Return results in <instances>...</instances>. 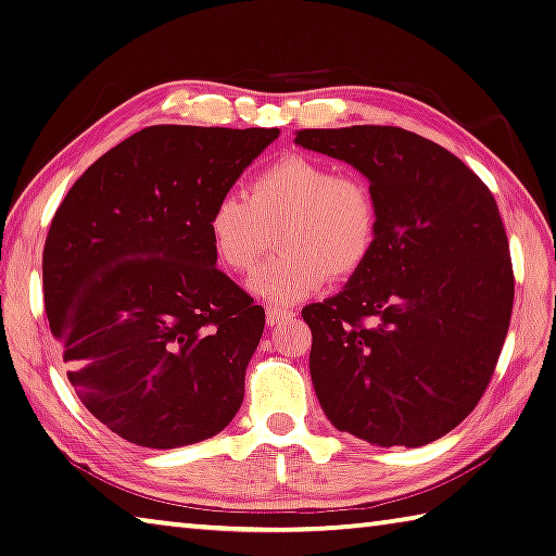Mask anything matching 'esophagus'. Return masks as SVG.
I'll return each mask as SVG.
<instances>
[{"label":"esophagus","mask_w":556,"mask_h":556,"mask_svg":"<svg viewBox=\"0 0 556 556\" xmlns=\"http://www.w3.org/2000/svg\"><path fill=\"white\" fill-rule=\"evenodd\" d=\"M292 312L290 309H280V307H266V319L270 326L282 324V321H290Z\"/></svg>","instance_id":"34e87169"}]
</instances>
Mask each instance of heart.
<instances>
[{
	"label": "heart",
	"mask_w": 556,
	"mask_h": 556,
	"mask_svg": "<svg viewBox=\"0 0 556 556\" xmlns=\"http://www.w3.org/2000/svg\"><path fill=\"white\" fill-rule=\"evenodd\" d=\"M213 254L230 274H252L278 232L280 254L256 270L252 292L292 304L324 282L359 274L377 247L379 208L369 182L319 157L282 155L249 179L244 199L223 194L206 220Z\"/></svg>",
	"instance_id": "1"
}]
</instances>
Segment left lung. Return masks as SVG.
Instances as JSON below:
<instances>
[{
  "mask_svg": "<svg viewBox=\"0 0 556 556\" xmlns=\"http://www.w3.org/2000/svg\"><path fill=\"white\" fill-rule=\"evenodd\" d=\"M294 143L359 169L379 208L365 268L302 309L316 399L341 432L425 446L475 410L506 341L514 268L496 201L460 157L399 127L302 129Z\"/></svg>",
  "mask_w": 556,
  "mask_h": 556,
  "instance_id": "obj_1",
  "label": "left lung"
}]
</instances>
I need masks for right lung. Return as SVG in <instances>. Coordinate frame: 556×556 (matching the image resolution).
I'll return each instance as SVG.
<instances>
[{
    "mask_svg": "<svg viewBox=\"0 0 556 556\" xmlns=\"http://www.w3.org/2000/svg\"><path fill=\"white\" fill-rule=\"evenodd\" d=\"M278 134L146 127L100 155L54 213L42 298L66 377L136 446L197 444L240 410L266 314L215 268L206 220Z\"/></svg>",
    "mask_w": 556,
    "mask_h": 556,
    "instance_id": "obj_1",
    "label": "right lung"
}]
</instances>
